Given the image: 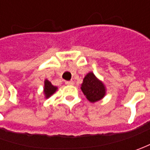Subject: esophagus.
Masks as SVG:
<instances>
[{"label":"esophagus","mask_w":150,"mask_h":150,"mask_svg":"<svg viewBox=\"0 0 150 150\" xmlns=\"http://www.w3.org/2000/svg\"><path fill=\"white\" fill-rule=\"evenodd\" d=\"M65 83H66L67 85H72V84H73V81H72V80H71V81H66Z\"/></svg>","instance_id":"34e87169"}]
</instances>
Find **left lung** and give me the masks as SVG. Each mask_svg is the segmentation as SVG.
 <instances>
[{
    "mask_svg": "<svg viewBox=\"0 0 150 150\" xmlns=\"http://www.w3.org/2000/svg\"><path fill=\"white\" fill-rule=\"evenodd\" d=\"M81 89L91 103L100 100L105 95L104 85L96 78L93 72H89L86 75Z\"/></svg>",
    "mask_w": 150,
    "mask_h": 150,
    "instance_id": "8db88e82",
    "label": "left lung"
}]
</instances>
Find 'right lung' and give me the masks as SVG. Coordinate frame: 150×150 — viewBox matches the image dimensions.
<instances>
[{
  "label": "right lung",
  "mask_w": 150,
  "mask_h": 150,
  "mask_svg": "<svg viewBox=\"0 0 150 150\" xmlns=\"http://www.w3.org/2000/svg\"><path fill=\"white\" fill-rule=\"evenodd\" d=\"M57 90V87H54L52 84L50 83L48 80L45 81V86H44V93L46 98H49L50 96L52 95Z\"/></svg>",
  "instance_id": "add662e5"
}]
</instances>
